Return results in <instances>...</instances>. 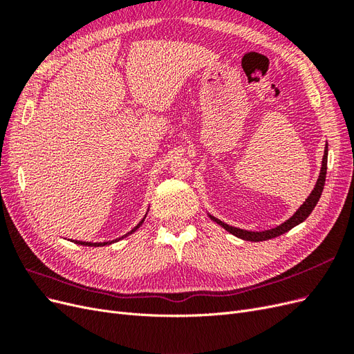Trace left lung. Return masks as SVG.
<instances>
[{
  "instance_id": "1",
  "label": "left lung",
  "mask_w": 354,
  "mask_h": 354,
  "mask_svg": "<svg viewBox=\"0 0 354 354\" xmlns=\"http://www.w3.org/2000/svg\"><path fill=\"white\" fill-rule=\"evenodd\" d=\"M326 165H328V146L325 147V155H324V160H322V168H320V176L317 178V183L315 186V190L310 194V196L307 198V201L303 203L299 209L294 214V216L286 220L285 223H282L281 226H277L274 229L270 230H264V232H248V230H242V229H236V227H232L229 224H224L223 221L217 220L211 217L214 221H217L220 226H223L227 232H230L234 236H238L241 239L245 241H251V242H260V241H267V239H272L276 236H281V234L286 233L288 230H291L292 227H295L297 224L303 223L308 216L310 212H312L316 207V203L320 199V195H322V190L325 186V180H326Z\"/></svg>"
}]
</instances>
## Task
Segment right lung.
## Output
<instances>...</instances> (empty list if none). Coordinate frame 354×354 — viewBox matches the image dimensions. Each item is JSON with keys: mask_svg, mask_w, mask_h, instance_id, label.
<instances>
[{"mask_svg": "<svg viewBox=\"0 0 354 354\" xmlns=\"http://www.w3.org/2000/svg\"><path fill=\"white\" fill-rule=\"evenodd\" d=\"M142 223H143V220L137 224V226L130 232V233H133V232H136L138 227L142 226ZM127 236V234H125ZM75 243H80V245H85V246H103V245H108V243H112V242H103V243H93V242H80V241H73Z\"/></svg>", "mask_w": 354, "mask_h": 354, "instance_id": "obj_1", "label": "right lung"}]
</instances>
